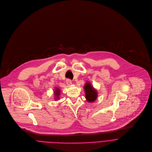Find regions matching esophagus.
I'll list each match as a JSON object with an SVG mask.
<instances>
[{"instance_id":"obj_1","label":"esophagus","mask_w":152,"mask_h":152,"mask_svg":"<svg viewBox=\"0 0 152 152\" xmlns=\"http://www.w3.org/2000/svg\"><path fill=\"white\" fill-rule=\"evenodd\" d=\"M66 83L67 84V85L70 86V85H71V84H72V81H71V80L68 79V80H66Z\"/></svg>"}]
</instances>
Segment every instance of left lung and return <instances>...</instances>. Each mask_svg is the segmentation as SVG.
Segmentation results:
<instances>
[{"label":"left lung","instance_id":"8db88e82","mask_svg":"<svg viewBox=\"0 0 152 152\" xmlns=\"http://www.w3.org/2000/svg\"><path fill=\"white\" fill-rule=\"evenodd\" d=\"M84 89L85 91V98L86 100L88 102H94L98 97L96 90L93 87V86L91 85L89 82H87V83H86L84 86Z\"/></svg>","mask_w":152,"mask_h":152}]
</instances>
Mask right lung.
I'll return each instance as SVG.
<instances>
[{
  "label": "right lung",
  "mask_w": 152,
  "mask_h": 152,
  "mask_svg": "<svg viewBox=\"0 0 152 152\" xmlns=\"http://www.w3.org/2000/svg\"><path fill=\"white\" fill-rule=\"evenodd\" d=\"M54 96H55V99H59V96L60 94V90L58 88H56L54 90Z\"/></svg>",
  "instance_id": "1"
}]
</instances>
